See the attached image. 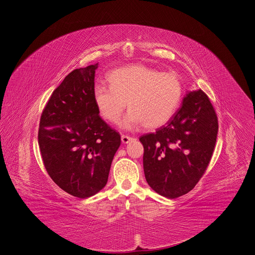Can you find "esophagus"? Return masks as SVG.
Returning a JSON list of instances; mask_svg holds the SVG:
<instances>
[{
    "label": "esophagus",
    "mask_w": 255,
    "mask_h": 255,
    "mask_svg": "<svg viewBox=\"0 0 255 255\" xmlns=\"http://www.w3.org/2000/svg\"><path fill=\"white\" fill-rule=\"evenodd\" d=\"M121 140H122V142H123L124 144H127V143H129L131 140H133V138L130 137V136H127V135H122V136H121Z\"/></svg>",
    "instance_id": "1"
}]
</instances>
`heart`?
Returning <instances> with one entry per match:
<instances>
[{"label":"heart","instance_id":"1","mask_svg":"<svg viewBox=\"0 0 255 255\" xmlns=\"http://www.w3.org/2000/svg\"><path fill=\"white\" fill-rule=\"evenodd\" d=\"M108 80L110 85L94 86V102L99 114L112 123L118 122L127 102L130 111L122 122L124 128L141 123L147 129L161 127L172 118L183 96L179 75L143 64L115 69Z\"/></svg>","mask_w":255,"mask_h":255}]
</instances>
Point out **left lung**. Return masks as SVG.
I'll list each match as a JSON object with an SVG mask.
<instances>
[{
    "instance_id": "1",
    "label": "left lung",
    "mask_w": 255,
    "mask_h": 255,
    "mask_svg": "<svg viewBox=\"0 0 255 255\" xmlns=\"http://www.w3.org/2000/svg\"><path fill=\"white\" fill-rule=\"evenodd\" d=\"M218 131V116L208 95L202 89L189 92L166 125L139 138L148 185L168 199L192 191L211 162Z\"/></svg>"
}]
</instances>
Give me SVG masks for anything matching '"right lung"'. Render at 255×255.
I'll return each mask as SVG.
<instances>
[{"label":"right lung","mask_w":255,"mask_h":255,"mask_svg":"<svg viewBox=\"0 0 255 255\" xmlns=\"http://www.w3.org/2000/svg\"><path fill=\"white\" fill-rule=\"evenodd\" d=\"M98 63L72 70L42 110L38 146L51 180L69 195L86 199L108 180L121 137L100 116L94 102Z\"/></svg>","instance_id":"right-lung-1"}]
</instances>
